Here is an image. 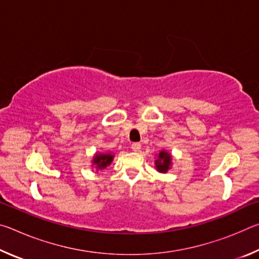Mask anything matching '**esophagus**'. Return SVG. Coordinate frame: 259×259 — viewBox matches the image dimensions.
Returning a JSON list of instances; mask_svg holds the SVG:
<instances>
[{
	"mask_svg": "<svg viewBox=\"0 0 259 259\" xmlns=\"http://www.w3.org/2000/svg\"><path fill=\"white\" fill-rule=\"evenodd\" d=\"M131 148H133L134 152H139L142 150V144L140 143H134L133 145H131Z\"/></svg>",
	"mask_w": 259,
	"mask_h": 259,
	"instance_id": "esophagus-1",
	"label": "esophagus"
}]
</instances>
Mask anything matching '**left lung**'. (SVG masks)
Segmentation results:
<instances>
[{"instance_id": "1", "label": "left lung", "mask_w": 259, "mask_h": 259, "mask_svg": "<svg viewBox=\"0 0 259 259\" xmlns=\"http://www.w3.org/2000/svg\"><path fill=\"white\" fill-rule=\"evenodd\" d=\"M155 169L161 174L168 172V170L171 168L172 165V156L169 152L165 150H162L159 152V154H156L155 160Z\"/></svg>"}]
</instances>
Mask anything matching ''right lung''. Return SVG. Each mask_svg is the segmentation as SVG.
Masks as SVG:
<instances>
[{"label": "right lung", "mask_w": 259, "mask_h": 259, "mask_svg": "<svg viewBox=\"0 0 259 259\" xmlns=\"http://www.w3.org/2000/svg\"><path fill=\"white\" fill-rule=\"evenodd\" d=\"M113 159L114 154H112L111 152H98L94 155L91 163H93L96 170L98 171V170H103L111 164L113 162Z\"/></svg>", "instance_id": "1"}]
</instances>
